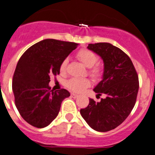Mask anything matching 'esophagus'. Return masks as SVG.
<instances>
[{
    "label": "esophagus",
    "instance_id": "esophagus-1",
    "mask_svg": "<svg viewBox=\"0 0 155 155\" xmlns=\"http://www.w3.org/2000/svg\"><path fill=\"white\" fill-rule=\"evenodd\" d=\"M71 97H74V98H76V97H78V96H79L78 94H75V93H71Z\"/></svg>",
    "mask_w": 155,
    "mask_h": 155
}]
</instances>
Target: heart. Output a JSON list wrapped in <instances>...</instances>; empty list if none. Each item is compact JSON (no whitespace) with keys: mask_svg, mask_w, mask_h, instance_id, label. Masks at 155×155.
<instances>
[{"mask_svg":"<svg viewBox=\"0 0 155 155\" xmlns=\"http://www.w3.org/2000/svg\"><path fill=\"white\" fill-rule=\"evenodd\" d=\"M78 58L86 67L91 68V74L94 77H99L101 75V69L98 67H93L98 61V57L95 53L87 49H80L77 53ZM68 64V59H64L61 64V72H64ZM91 85V81L86 78H72L68 82L67 87L74 92H81Z\"/></svg>","mask_w":155,"mask_h":155,"instance_id":"b5f03b06","label":"heart"}]
</instances>
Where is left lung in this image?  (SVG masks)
<instances>
[{
	"instance_id": "1",
	"label": "left lung",
	"mask_w": 155,
	"mask_h": 155,
	"mask_svg": "<svg viewBox=\"0 0 155 155\" xmlns=\"http://www.w3.org/2000/svg\"><path fill=\"white\" fill-rule=\"evenodd\" d=\"M87 49L102 58L104 63L102 80L94 88L97 95H106L80 110L88 125L97 132L116 128L128 117L136 104L139 78L133 64L125 53L108 42L89 44Z\"/></svg>"
}]
</instances>
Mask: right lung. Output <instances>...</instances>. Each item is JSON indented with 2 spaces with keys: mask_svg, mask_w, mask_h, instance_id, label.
I'll return each mask as SVG.
<instances>
[{
  "mask_svg": "<svg viewBox=\"0 0 155 155\" xmlns=\"http://www.w3.org/2000/svg\"><path fill=\"white\" fill-rule=\"evenodd\" d=\"M78 45L47 38L27 49L19 60L12 91L19 114L31 125H49L59 114L62 101L70 96L65 89L50 90L49 83L50 76L59 75L61 62Z\"/></svg>",
  "mask_w": 155,
  "mask_h": 155,
  "instance_id": "right-lung-1",
  "label": "right lung"
}]
</instances>
